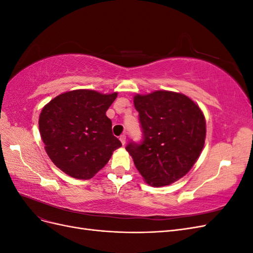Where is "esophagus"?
<instances>
[{"instance_id":"1","label":"esophagus","mask_w":253,"mask_h":253,"mask_svg":"<svg viewBox=\"0 0 253 253\" xmlns=\"http://www.w3.org/2000/svg\"><path fill=\"white\" fill-rule=\"evenodd\" d=\"M119 139H120L121 143L125 145V144H126V134H124V135H121V136L119 137Z\"/></svg>"}]
</instances>
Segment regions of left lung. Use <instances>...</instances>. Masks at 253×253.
I'll list each match as a JSON object with an SVG mask.
<instances>
[{"label":"left lung","instance_id":"left-lung-1","mask_svg":"<svg viewBox=\"0 0 253 253\" xmlns=\"http://www.w3.org/2000/svg\"><path fill=\"white\" fill-rule=\"evenodd\" d=\"M143 139L126 150L144 181L171 185L194 166L206 139V119L193 100L180 93L156 90L134 96Z\"/></svg>","mask_w":253,"mask_h":253}]
</instances>
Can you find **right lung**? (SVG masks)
I'll use <instances>...</instances> for the list:
<instances>
[{
    "instance_id": "right-lung-1",
    "label": "right lung",
    "mask_w": 253,
    "mask_h": 253,
    "mask_svg": "<svg viewBox=\"0 0 253 253\" xmlns=\"http://www.w3.org/2000/svg\"><path fill=\"white\" fill-rule=\"evenodd\" d=\"M116 98L117 93L76 89L53 98L42 109L41 138L61 171L77 179H90L121 147L105 115Z\"/></svg>"
}]
</instances>
